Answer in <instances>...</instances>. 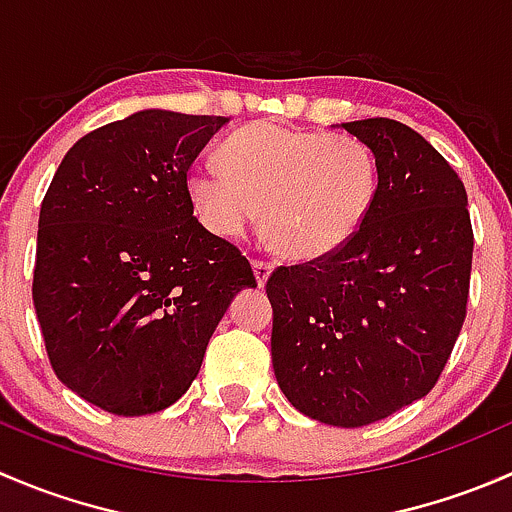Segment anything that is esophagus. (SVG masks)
I'll return each instance as SVG.
<instances>
[{
  "label": "esophagus",
  "instance_id": "34e87169",
  "mask_svg": "<svg viewBox=\"0 0 512 512\" xmlns=\"http://www.w3.org/2000/svg\"><path fill=\"white\" fill-rule=\"evenodd\" d=\"M252 270H255V277H257V285H265L267 280H270L272 270H275V265L267 260H252Z\"/></svg>",
  "mask_w": 512,
  "mask_h": 512
}]
</instances>
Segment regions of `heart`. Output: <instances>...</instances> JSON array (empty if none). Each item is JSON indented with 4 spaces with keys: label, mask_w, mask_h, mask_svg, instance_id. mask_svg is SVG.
<instances>
[{
    "label": "heart",
    "mask_w": 512,
    "mask_h": 512,
    "mask_svg": "<svg viewBox=\"0 0 512 512\" xmlns=\"http://www.w3.org/2000/svg\"><path fill=\"white\" fill-rule=\"evenodd\" d=\"M188 198L210 232L240 237L265 208L272 245L292 260L342 250L361 230L379 190L374 151L349 133L255 121L220 146V168L195 165Z\"/></svg>",
    "instance_id": "1"
}]
</instances>
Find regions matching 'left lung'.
Listing matches in <instances>:
<instances>
[{"label":"left lung","mask_w":512,"mask_h":512,"mask_svg":"<svg viewBox=\"0 0 512 512\" xmlns=\"http://www.w3.org/2000/svg\"><path fill=\"white\" fill-rule=\"evenodd\" d=\"M342 128L374 151V208L334 255L277 267L267 297L282 394L314 421L356 428L436 386L466 319L473 227L461 178L414 128Z\"/></svg>","instance_id":"left-lung-1"}]
</instances>
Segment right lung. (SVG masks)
<instances>
[{
	"label": "right lung",
	"mask_w": 512,
	"mask_h": 512,
	"mask_svg": "<svg viewBox=\"0 0 512 512\" xmlns=\"http://www.w3.org/2000/svg\"><path fill=\"white\" fill-rule=\"evenodd\" d=\"M225 116L148 108L74 143L39 213L34 309L51 369L116 416L190 389L247 257L198 223L188 170Z\"/></svg>",
	"instance_id": "add662e5"
}]
</instances>
